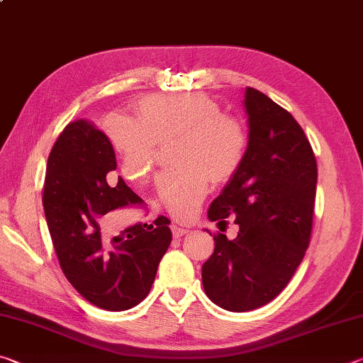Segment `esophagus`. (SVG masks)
<instances>
[{
  "label": "esophagus",
  "instance_id": "1",
  "mask_svg": "<svg viewBox=\"0 0 363 363\" xmlns=\"http://www.w3.org/2000/svg\"><path fill=\"white\" fill-rule=\"evenodd\" d=\"M171 230H173L174 237H182V235H186V233H189L187 227H182V225H177V224L171 225Z\"/></svg>",
  "mask_w": 363,
  "mask_h": 363
}]
</instances>
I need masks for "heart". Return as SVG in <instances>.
<instances>
[{
  "label": "heart",
  "instance_id": "heart-1",
  "mask_svg": "<svg viewBox=\"0 0 363 363\" xmlns=\"http://www.w3.org/2000/svg\"><path fill=\"white\" fill-rule=\"evenodd\" d=\"M138 121L116 116L107 134L126 179L140 182L153 169L157 145L171 140L169 162L158 177L163 205L177 219H190L210 190L237 173L247 149L242 123L199 93L153 94L136 104Z\"/></svg>",
  "mask_w": 363,
  "mask_h": 363
}]
</instances>
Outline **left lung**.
<instances>
[{
	"mask_svg": "<svg viewBox=\"0 0 363 363\" xmlns=\"http://www.w3.org/2000/svg\"><path fill=\"white\" fill-rule=\"evenodd\" d=\"M243 107V162L208 210L210 220L233 218L240 230L233 240L214 235L201 267L206 296L230 312L270 303L291 280L309 245L317 187L314 152L291 113L253 88Z\"/></svg>",
	"mask_w": 363,
	"mask_h": 363,
	"instance_id": "1",
	"label": "left lung"
}]
</instances>
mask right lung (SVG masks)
I'll return each mask as SVG.
<instances>
[{"instance_id":"1","label":"right lung","mask_w":363,"mask_h":363,"mask_svg":"<svg viewBox=\"0 0 363 363\" xmlns=\"http://www.w3.org/2000/svg\"><path fill=\"white\" fill-rule=\"evenodd\" d=\"M112 143L93 123L65 126L48 158L43 206L54 250L73 288L106 311H128L149 294L158 264L171 243L169 220L160 216L153 230L136 224L130 240L108 248L101 220L108 211L140 203L118 177Z\"/></svg>"}]
</instances>
